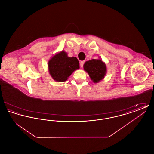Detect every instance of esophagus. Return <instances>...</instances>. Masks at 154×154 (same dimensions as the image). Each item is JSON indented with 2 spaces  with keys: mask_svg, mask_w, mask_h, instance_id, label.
Here are the masks:
<instances>
[{
  "mask_svg": "<svg viewBox=\"0 0 154 154\" xmlns=\"http://www.w3.org/2000/svg\"><path fill=\"white\" fill-rule=\"evenodd\" d=\"M85 63V61H81L80 62V66L81 67H82L83 65H84V63Z\"/></svg>",
  "mask_w": 154,
  "mask_h": 154,
  "instance_id": "1",
  "label": "esophagus"
}]
</instances>
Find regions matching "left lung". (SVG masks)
I'll use <instances>...</instances> for the list:
<instances>
[{
  "label": "left lung",
  "mask_w": 154,
  "mask_h": 154,
  "mask_svg": "<svg viewBox=\"0 0 154 154\" xmlns=\"http://www.w3.org/2000/svg\"><path fill=\"white\" fill-rule=\"evenodd\" d=\"M83 67L94 83H98L102 80L107 73L106 65L100 58L87 61Z\"/></svg>",
  "instance_id": "left-lung-1"
}]
</instances>
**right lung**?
<instances>
[{
	"instance_id": "obj_1",
	"label": "right lung",
	"mask_w": 154,
	"mask_h": 154,
	"mask_svg": "<svg viewBox=\"0 0 154 154\" xmlns=\"http://www.w3.org/2000/svg\"><path fill=\"white\" fill-rule=\"evenodd\" d=\"M49 73L57 82H64L77 69H80L79 62L76 57H69L65 51L53 55L48 62Z\"/></svg>"
}]
</instances>
